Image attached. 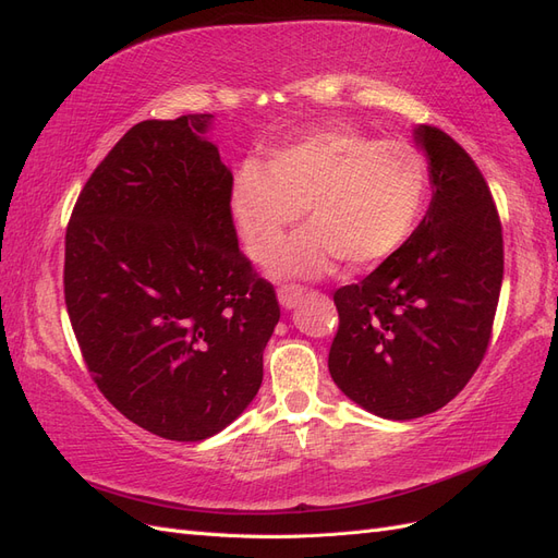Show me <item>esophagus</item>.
<instances>
[{
    "mask_svg": "<svg viewBox=\"0 0 558 558\" xmlns=\"http://www.w3.org/2000/svg\"><path fill=\"white\" fill-rule=\"evenodd\" d=\"M277 295H279V302H281L283 310H293V307H298V302L302 300V295H305V289H302V286H298V283H289V286H281Z\"/></svg>",
    "mask_w": 558,
    "mask_h": 558,
    "instance_id": "obj_1",
    "label": "esophagus"
}]
</instances>
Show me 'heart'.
<instances>
[{
    "label": "heart",
    "instance_id": "heart-1",
    "mask_svg": "<svg viewBox=\"0 0 558 558\" xmlns=\"http://www.w3.org/2000/svg\"><path fill=\"white\" fill-rule=\"evenodd\" d=\"M428 185V162L412 144L324 125L275 150L265 167H238L228 211L244 251L265 263L305 209L310 228L281 248L272 269L320 277L337 260L369 269L398 253L424 214Z\"/></svg>",
    "mask_w": 558,
    "mask_h": 558
}]
</instances>
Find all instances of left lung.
I'll return each instance as SVG.
<instances>
[{
  "label": "left lung",
  "instance_id": "1",
  "mask_svg": "<svg viewBox=\"0 0 558 558\" xmlns=\"http://www.w3.org/2000/svg\"><path fill=\"white\" fill-rule=\"evenodd\" d=\"M433 197L404 246L361 283L337 289L328 369L369 414L437 412L480 367L502 283V228L477 165L449 134L414 128Z\"/></svg>",
  "mask_w": 558,
  "mask_h": 558
}]
</instances>
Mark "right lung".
I'll use <instances>...</instances> for the list:
<instances>
[{
  "instance_id": "obj_1",
  "label": "right lung",
  "mask_w": 558,
  "mask_h": 558,
  "mask_svg": "<svg viewBox=\"0 0 558 558\" xmlns=\"http://www.w3.org/2000/svg\"><path fill=\"white\" fill-rule=\"evenodd\" d=\"M211 123L189 113L130 128L64 238V302L97 388L177 442L207 440L248 408L279 324L272 283L238 246Z\"/></svg>"
}]
</instances>
